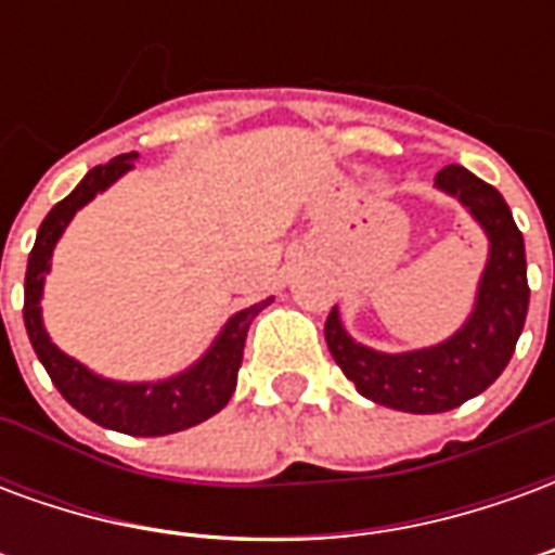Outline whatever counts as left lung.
I'll return each instance as SVG.
<instances>
[{"label": "left lung", "mask_w": 555, "mask_h": 555, "mask_svg": "<svg viewBox=\"0 0 555 555\" xmlns=\"http://www.w3.org/2000/svg\"><path fill=\"white\" fill-rule=\"evenodd\" d=\"M434 186L457 198L488 234V264L464 326L440 345L384 353L350 336L336 306L324 324L326 348L357 392L401 413H446L485 392L512 360L529 309L524 234L505 198L464 166L437 171Z\"/></svg>", "instance_id": "8db88e82"}]
</instances>
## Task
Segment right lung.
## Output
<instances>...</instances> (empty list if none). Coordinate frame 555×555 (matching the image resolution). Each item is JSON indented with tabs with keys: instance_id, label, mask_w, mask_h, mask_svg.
Wrapping results in <instances>:
<instances>
[{
	"instance_id": "obj_1",
	"label": "right lung",
	"mask_w": 555,
	"mask_h": 555,
	"mask_svg": "<svg viewBox=\"0 0 555 555\" xmlns=\"http://www.w3.org/2000/svg\"><path fill=\"white\" fill-rule=\"evenodd\" d=\"M137 157L139 154H121L109 159L106 166H94L77 183V190L47 214L29 253V267H26L23 321H26V333L38 360L70 408L109 430H121L133 437H166V434L193 428L229 404L231 392L237 386L249 324L255 321V314L273 302V297L231 314L225 326L219 330V336L210 341V348L190 369L171 374L166 380H145V384L109 380L103 374H94L89 365H82L74 357H67L62 348H55L41 314L43 282L50 273L55 243L65 234L67 222L77 217L79 207L89 205L94 195L109 190L121 175L133 169Z\"/></svg>"
}]
</instances>
